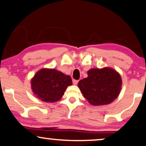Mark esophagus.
Masks as SVG:
<instances>
[{
  "label": "esophagus",
  "instance_id": "1",
  "mask_svg": "<svg viewBox=\"0 0 146 146\" xmlns=\"http://www.w3.org/2000/svg\"><path fill=\"white\" fill-rule=\"evenodd\" d=\"M72 82H73V84L74 85H76L77 84H78V80H73Z\"/></svg>",
  "mask_w": 146,
  "mask_h": 146
}]
</instances>
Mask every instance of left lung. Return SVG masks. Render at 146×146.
I'll use <instances>...</instances> for the list:
<instances>
[{"label": "left lung", "instance_id": "8db88e82", "mask_svg": "<svg viewBox=\"0 0 146 146\" xmlns=\"http://www.w3.org/2000/svg\"><path fill=\"white\" fill-rule=\"evenodd\" d=\"M120 75L111 68H92L88 77L79 81L78 86L84 97L93 106L110 104L118 96L121 86Z\"/></svg>", "mask_w": 146, "mask_h": 146}]
</instances>
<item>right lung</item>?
I'll use <instances>...</instances> for the list:
<instances>
[{
    "mask_svg": "<svg viewBox=\"0 0 146 146\" xmlns=\"http://www.w3.org/2000/svg\"><path fill=\"white\" fill-rule=\"evenodd\" d=\"M72 84L71 77L56 69L42 68L31 80V88L36 96L45 102H55L62 97L68 86Z\"/></svg>",
    "mask_w": 146,
    "mask_h": 146,
    "instance_id": "1",
    "label": "right lung"
}]
</instances>
